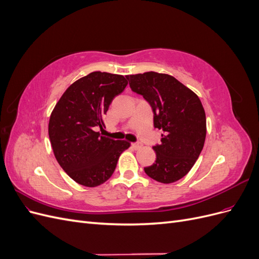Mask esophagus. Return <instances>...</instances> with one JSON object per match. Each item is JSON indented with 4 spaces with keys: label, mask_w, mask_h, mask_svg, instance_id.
Returning a JSON list of instances; mask_svg holds the SVG:
<instances>
[{
    "label": "esophagus",
    "mask_w": 259,
    "mask_h": 259,
    "mask_svg": "<svg viewBox=\"0 0 259 259\" xmlns=\"http://www.w3.org/2000/svg\"><path fill=\"white\" fill-rule=\"evenodd\" d=\"M132 146H133V148L136 149V150H137V149H140V148L143 147V144H140V143H134V144H132Z\"/></svg>",
    "instance_id": "obj_1"
}]
</instances>
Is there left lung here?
Returning a JSON list of instances; mask_svg holds the SVG:
<instances>
[{
	"mask_svg": "<svg viewBox=\"0 0 259 259\" xmlns=\"http://www.w3.org/2000/svg\"><path fill=\"white\" fill-rule=\"evenodd\" d=\"M130 86L150 104L155 128L163 131L153 147L156 159L145 173L162 184L186 176L198 160L206 136V116L200 98L169 74L145 72L126 75Z\"/></svg>",
	"mask_w": 259,
	"mask_h": 259,
	"instance_id": "8db88e82",
	"label": "left lung"
}]
</instances>
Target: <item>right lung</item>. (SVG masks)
Instances as JSON below:
<instances>
[{
	"mask_svg": "<svg viewBox=\"0 0 259 259\" xmlns=\"http://www.w3.org/2000/svg\"><path fill=\"white\" fill-rule=\"evenodd\" d=\"M123 75L95 71L72 83L58 100L49 123L51 145L59 165L75 183L97 187L110 178L126 140L101 136L104 116L126 88Z\"/></svg>",
	"mask_w": 259,
	"mask_h": 259,
	"instance_id": "right-lung-1",
	"label": "right lung"
}]
</instances>
